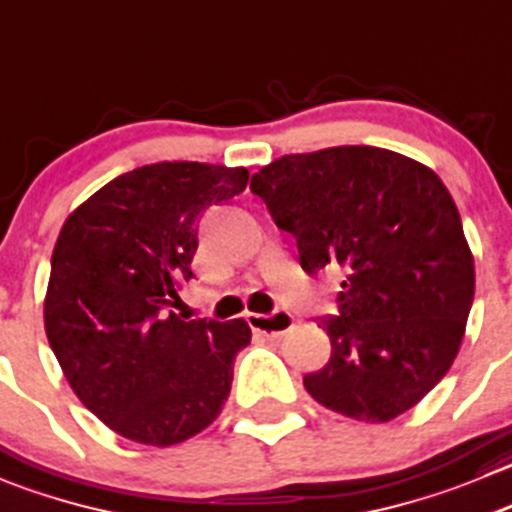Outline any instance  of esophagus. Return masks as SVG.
<instances>
[{
	"mask_svg": "<svg viewBox=\"0 0 512 512\" xmlns=\"http://www.w3.org/2000/svg\"><path fill=\"white\" fill-rule=\"evenodd\" d=\"M247 322L255 332H262L265 337H280L287 330H292L295 320L290 312H272V315H262V312H247Z\"/></svg>",
	"mask_w": 512,
	"mask_h": 512,
	"instance_id": "esophagus-1",
	"label": "esophagus"
}]
</instances>
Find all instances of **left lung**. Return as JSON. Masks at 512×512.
<instances>
[{"instance_id":"1","label":"left lung","mask_w":512,"mask_h":512,"mask_svg":"<svg viewBox=\"0 0 512 512\" xmlns=\"http://www.w3.org/2000/svg\"><path fill=\"white\" fill-rule=\"evenodd\" d=\"M307 275L337 270L340 315L322 320L332 355L305 375L327 410L388 423L418 405L460 350L475 295L473 252L430 167L347 145L285 155L252 175Z\"/></svg>"}]
</instances>
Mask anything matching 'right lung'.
I'll use <instances>...</instances> for the list:
<instances>
[{"label":"right lung","mask_w":512,"mask_h":512,"mask_svg":"<svg viewBox=\"0 0 512 512\" xmlns=\"http://www.w3.org/2000/svg\"><path fill=\"white\" fill-rule=\"evenodd\" d=\"M245 167L157 162L114 177L59 230L44 330L74 395L142 445L182 443L220 415L247 322L182 320L197 222L247 187Z\"/></svg>","instance_id":"1"}]
</instances>
